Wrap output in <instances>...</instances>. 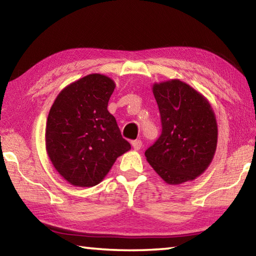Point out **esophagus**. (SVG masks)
Instances as JSON below:
<instances>
[{
  "label": "esophagus",
  "mask_w": 256,
  "mask_h": 256,
  "mask_svg": "<svg viewBox=\"0 0 256 256\" xmlns=\"http://www.w3.org/2000/svg\"><path fill=\"white\" fill-rule=\"evenodd\" d=\"M132 146H133V149L136 150V151L140 150V149H141V146H142V141H141V140H136V141H133V142H132Z\"/></svg>",
  "instance_id": "obj_1"
}]
</instances>
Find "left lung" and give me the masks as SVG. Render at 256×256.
<instances>
[{
	"mask_svg": "<svg viewBox=\"0 0 256 256\" xmlns=\"http://www.w3.org/2000/svg\"><path fill=\"white\" fill-rule=\"evenodd\" d=\"M162 136L146 150L154 172L170 185L193 180L209 167L216 149L218 126L208 99L178 79L154 84Z\"/></svg>",
	"mask_w": 256,
	"mask_h": 256,
	"instance_id": "obj_1",
	"label": "left lung"
}]
</instances>
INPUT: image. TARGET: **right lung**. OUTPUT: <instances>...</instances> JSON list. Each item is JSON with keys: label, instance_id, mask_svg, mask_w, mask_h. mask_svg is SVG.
Segmentation results:
<instances>
[{"label": "right lung", "instance_id": "1", "mask_svg": "<svg viewBox=\"0 0 256 256\" xmlns=\"http://www.w3.org/2000/svg\"><path fill=\"white\" fill-rule=\"evenodd\" d=\"M115 86L110 76L92 73L66 86L50 107L46 151L56 172L71 185L99 184L116 159L131 149L107 110Z\"/></svg>", "mask_w": 256, "mask_h": 256}]
</instances>
